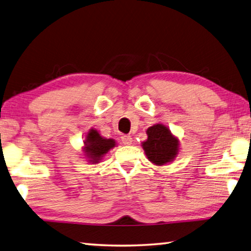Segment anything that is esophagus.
Masks as SVG:
<instances>
[{"label":"esophagus","mask_w":251,"mask_h":251,"mask_svg":"<svg viewBox=\"0 0 251 251\" xmlns=\"http://www.w3.org/2000/svg\"><path fill=\"white\" fill-rule=\"evenodd\" d=\"M121 141L122 143H124L125 145H131L132 142H133V140H132V138L130 135H124L121 138Z\"/></svg>","instance_id":"esophagus-1"}]
</instances>
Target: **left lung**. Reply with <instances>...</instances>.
<instances>
[{"instance_id": "1", "label": "left lung", "mask_w": 251, "mask_h": 251, "mask_svg": "<svg viewBox=\"0 0 251 251\" xmlns=\"http://www.w3.org/2000/svg\"><path fill=\"white\" fill-rule=\"evenodd\" d=\"M148 139L142 142L146 157L156 166L172 163L179 153V139L175 136L169 127L156 124L146 130Z\"/></svg>"}]
</instances>
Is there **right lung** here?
Wrapping results in <instances>:
<instances>
[{
    "label": "right lung",
    "mask_w": 251,
    "mask_h": 251,
    "mask_svg": "<svg viewBox=\"0 0 251 251\" xmlns=\"http://www.w3.org/2000/svg\"><path fill=\"white\" fill-rule=\"evenodd\" d=\"M117 145V142L113 139H106L96 130L89 129L85 136L84 146L82 148L85 158L89 164L100 163L111 149Z\"/></svg>",
    "instance_id": "right-lung-1"
}]
</instances>
